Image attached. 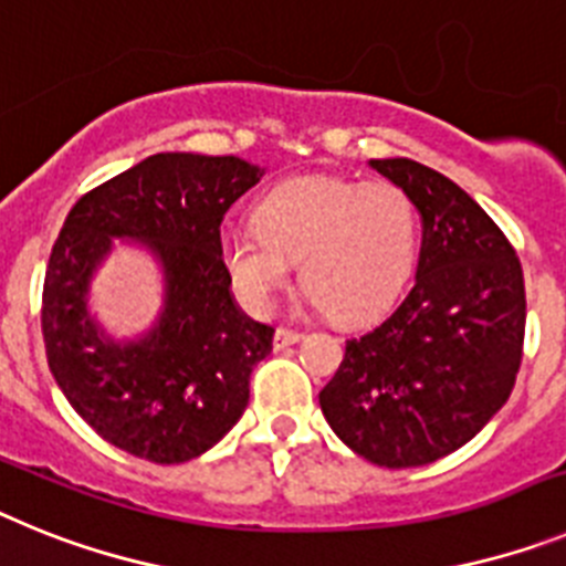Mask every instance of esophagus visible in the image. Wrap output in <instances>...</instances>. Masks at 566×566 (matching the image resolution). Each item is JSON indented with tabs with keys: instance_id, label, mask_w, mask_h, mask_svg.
<instances>
[{
	"instance_id": "esophagus-1",
	"label": "esophagus",
	"mask_w": 566,
	"mask_h": 566,
	"mask_svg": "<svg viewBox=\"0 0 566 566\" xmlns=\"http://www.w3.org/2000/svg\"><path fill=\"white\" fill-rule=\"evenodd\" d=\"M302 342V333L298 331H287V327H279L276 333H273V347L276 350H284V347H290V344Z\"/></svg>"
}]
</instances>
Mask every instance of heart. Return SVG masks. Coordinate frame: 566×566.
Returning a JSON list of instances; mask_svg holds the SVG:
<instances>
[{
  "mask_svg": "<svg viewBox=\"0 0 566 566\" xmlns=\"http://www.w3.org/2000/svg\"><path fill=\"white\" fill-rule=\"evenodd\" d=\"M419 239V208L405 188L316 174L270 190L255 224L224 228L219 255L253 313H270L302 259L304 302L338 322H365L401 293Z\"/></svg>",
  "mask_w": 566,
  "mask_h": 566,
  "instance_id": "heart-1",
  "label": "heart"
}]
</instances>
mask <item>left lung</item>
Returning <instances> with one entry per match:
<instances>
[{"label": "left lung", "instance_id": "1", "mask_svg": "<svg viewBox=\"0 0 566 566\" xmlns=\"http://www.w3.org/2000/svg\"><path fill=\"white\" fill-rule=\"evenodd\" d=\"M421 213L416 282L376 327L350 338L318 392L324 419L378 467L453 453L504 407L524 347V273L473 196L412 159H370Z\"/></svg>", "mask_w": 566, "mask_h": 566}]
</instances>
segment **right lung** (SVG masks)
Masks as SVG:
<instances>
[{
  "label": "right lung",
  "instance_id": "obj_1",
  "mask_svg": "<svg viewBox=\"0 0 566 566\" xmlns=\"http://www.w3.org/2000/svg\"><path fill=\"white\" fill-rule=\"evenodd\" d=\"M264 167L239 156L156 154L85 193L53 244L42 293L48 365L73 410L125 453L181 464L242 419L250 373L273 327L244 316L219 255V228ZM125 238L163 270V311L136 339L90 313V282Z\"/></svg>",
  "mask_w": 566,
  "mask_h": 566
}]
</instances>
